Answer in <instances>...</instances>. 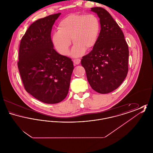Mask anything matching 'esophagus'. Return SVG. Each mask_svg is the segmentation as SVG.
Here are the masks:
<instances>
[{
    "label": "esophagus",
    "instance_id": "obj_1",
    "mask_svg": "<svg viewBox=\"0 0 153 153\" xmlns=\"http://www.w3.org/2000/svg\"><path fill=\"white\" fill-rule=\"evenodd\" d=\"M80 59H74L73 60V63L75 64V65H78L80 64Z\"/></svg>",
    "mask_w": 153,
    "mask_h": 153
}]
</instances>
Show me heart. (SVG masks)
Returning a JSON list of instances; mask_svg holds the SVG:
<instances>
[{"instance_id":"obj_1","label":"heart","mask_w":153,"mask_h":153,"mask_svg":"<svg viewBox=\"0 0 153 153\" xmlns=\"http://www.w3.org/2000/svg\"><path fill=\"white\" fill-rule=\"evenodd\" d=\"M100 29V20L95 15L71 14L58 23V31L53 34L52 41L58 53L66 56L72 39L74 44L72 55L79 57L85 50L94 48L97 42Z\"/></svg>"}]
</instances>
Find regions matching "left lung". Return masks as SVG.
<instances>
[{
    "mask_svg": "<svg viewBox=\"0 0 153 153\" xmlns=\"http://www.w3.org/2000/svg\"><path fill=\"white\" fill-rule=\"evenodd\" d=\"M100 18L101 30L93 49L82 57L81 64L88 82L96 92L105 94L119 87L128 71V46L123 33L109 13L91 8Z\"/></svg>",
    "mask_w": 153,
    "mask_h": 153,
    "instance_id": "obj_1",
    "label": "left lung"
}]
</instances>
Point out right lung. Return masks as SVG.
Wrapping results in <instances>:
<instances>
[{"mask_svg":"<svg viewBox=\"0 0 153 153\" xmlns=\"http://www.w3.org/2000/svg\"><path fill=\"white\" fill-rule=\"evenodd\" d=\"M61 13L33 23L22 36L18 67L25 90L47 104L62 101L73 72L72 59L58 54L51 41L52 26Z\"/></svg>","mask_w":153,"mask_h":153,"instance_id":"obj_1","label":"right lung"}]
</instances>
